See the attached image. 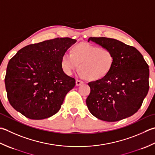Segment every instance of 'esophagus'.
Masks as SVG:
<instances>
[{
  "instance_id": "esophagus-1",
  "label": "esophagus",
  "mask_w": 155,
  "mask_h": 155,
  "mask_svg": "<svg viewBox=\"0 0 155 155\" xmlns=\"http://www.w3.org/2000/svg\"><path fill=\"white\" fill-rule=\"evenodd\" d=\"M82 84H83V81L78 80V79L76 80V85L77 86H80Z\"/></svg>"
}]
</instances>
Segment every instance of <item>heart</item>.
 <instances>
[{
  "label": "heart",
  "instance_id": "1",
  "mask_svg": "<svg viewBox=\"0 0 155 155\" xmlns=\"http://www.w3.org/2000/svg\"><path fill=\"white\" fill-rule=\"evenodd\" d=\"M114 55L109 48H101L88 43H79L72 47L71 54L64 53L61 66L66 74L71 75L78 67V74L83 78L97 81L104 78L114 65Z\"/></svg>",
  "mask_w": 155,
  "mask_h": 155
}]
</instances>
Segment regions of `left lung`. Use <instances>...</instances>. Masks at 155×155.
<instances>
[{"label":"left lung","instance_id":"left-lung-1","mask_svg":"<svg viewBox=\"0 0 155 155\" xmlns=\"http://www.w3.org/2000/svg\"><path fill=\"white\" fill-rule=\"evenodd\" d=\"M110 49L114 65L107 76L89 83L91 93L86 104L93 116L105 122L128 117L140 108L149 89V68L136 48L115 39L89 38Z\"/></svg>","mask_w":155,"mask_h":155}]
</instances>
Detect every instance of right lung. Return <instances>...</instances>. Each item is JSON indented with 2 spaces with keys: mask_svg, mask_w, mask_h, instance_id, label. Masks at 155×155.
Instances as JSON below:
<instances>
[{
  "mask_svg": "<svg viewBox=\"0 0 155 155\" xmlns=\"http://www.w3.org/2000/svg\"><path fill=\"white\" fill-rule=\"evenodd\" d=\"M77 41L57 38L27 45L9 60L5 78L9 103L31 120H43L60 110L75 79L64 72L61 58Z\"/></svg>",
  "mask_w": 155,
  "mask_h": 155,
  "instance_id": "1",
  "label": "right lung"
}]
</instances>
